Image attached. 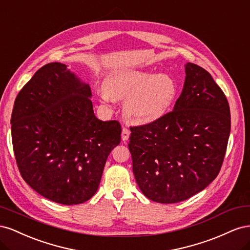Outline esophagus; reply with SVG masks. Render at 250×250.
Wrapping results in <instances>:
<instances>
[{"mask_svg": "<svg viewBox=\"0 0 250 250\" xmlns=\"http://www.w3.org/2000/svg\"><path fill=\"white\" fill-rule=\"evenodd\" d=\"M129 137H130V130L126 127H123V129H122V141L123 142L128 141Z\"/></svg>", "mask_w": 250, "mask_h": 250, "instance_id": "esophagus-1", "label": "esophagus"}]
</instances>
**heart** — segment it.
<instances>
[{"instance_id":"1","label":"heart","mask_w":250,"mask_h":250,"mask_svg":"<svg viewBox=\"0 0 250 250\" xmlns=\"http://www.w3.org/2000/svg\"><path fill=\"white\" fill-rule=\"evenodd\" d=\"M104 101L124 100L123 116L132 124L147 125L162 119L177 94L176 82L167 74L144 70L112 72L104 81Z\"/></svg>"}]
</instances>
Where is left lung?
<instances>
[{"label":"left lung","mask_w":250,"mask_h":250,"mask_svg":"<svg viewBox=\"0 0 250 250\" xmlns=\"http://www.w3.org/2000/svg\"><path fill=\"white\" fill-rule=\"evenodd\" d=\"M173 111L131 127L132 171L142 193L176 203L206 188L220 172L230 133L228 99L210 74L188 62Z\"/></svg>","instance_id":"1"}]
</instances>
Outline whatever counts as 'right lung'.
<instances>
[{"label":"right lung","instance_id":"right-lung-1","mask_svg":"<svg viewBox=\"0 0 250 250\" xmlns=\"http://www.w3.org/2000/svg\"><path fill=\"white\" fill-rule=\"evenodd\" d=\"M87 83L51 62L19 93L11 135L20 173L35 192L73 206L87 201L100 185L105 163L121 142L118 121L97 119Z\"/></svg>","mask_w":250,"mask_h":250}]
</instances>
